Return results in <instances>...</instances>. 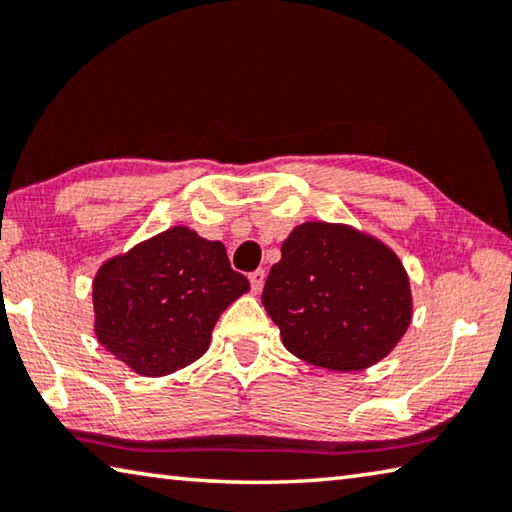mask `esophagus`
Returning a JSON list of instances; mask_svg holds the SVG:
<instances>
[{"label": "esophagus", "instance_id": "34e87169", "mask_svg": "<svg viewBox=\"0 0 512 512\" xmlns=\"http://www.w3.org/2000/svg\"><path fill=\"white\" fill-rule=\"evenodd\" d=\"M249 283H251V292H254V294L261 292L263 285H265V270L251 272V274H249Z\"/></svg>", "mask_w": 512, "mask_h": 512}]
</instances>
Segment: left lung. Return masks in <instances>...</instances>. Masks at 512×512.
Here are the masks:
<instances>
[{"instance_id": "left-lung-1", "label": "left lung", "mask_w": 512, "mask_h": 512, "mask_svg": "<svg viewBox=\"0 0 512 512\" xmlns=\"http://www.w3.org/2000/svg\"><path fill=\"white\" fill-rule=\"evenodd\" d=\"M263 306L292 355L335 373L384 360L414 317L396 251L351 224L324 220L303 222L283 240Z\"/></svg>"}]
</instances>
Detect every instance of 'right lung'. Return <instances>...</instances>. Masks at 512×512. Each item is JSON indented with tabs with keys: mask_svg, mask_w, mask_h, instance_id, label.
<instances>
[{
	"mask_svg": "<svg viewBox=\"0 0 512 512\" xmlns=\"http://www.w3.org/2000/svg\"><path fill=\"white\" fill-rule=\"evenodd\" d=\"M249 292L220 240L177 224L116 254L92 283L94 333L116 360L161 378L206 353L224 310Z\"/></svg>",
	"mask_w": 512,
	"mask_h": 512,
	"instance_id": "right-lung-1",
	"label": "right lung"
}]
</instances>
